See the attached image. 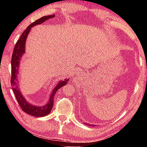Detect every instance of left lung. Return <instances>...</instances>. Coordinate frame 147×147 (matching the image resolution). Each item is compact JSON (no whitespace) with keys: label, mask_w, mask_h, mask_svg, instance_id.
<instances>
[{"label":"left lung","mask_w":147,"mask_h":147,"mask_svg":"<svg viewBox=\"0 0 147 147\" xmlns=\"http://www.w3.org/2000/svg\"><path fill=\"white\" fill-rule=\"evenodd\" d=\"M90 125L91 126H94V125H93V124H90ZM90 125H89V126H90Z\"/></svg>","instance_id":"1"}]
</instances>
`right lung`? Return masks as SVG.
<instances>
[{
    "label": "right lung",
    "mask_w": 147,
    "mask_h": 147,
    "mask_svg": "<svg viewBox=\"0 0 147 147\" xmlns=\"http://www.w3.org/2000/svg\"><path fill=\"white\" fill-rule=\"evenodd\" d=\"M55 17V15H48L45 16L40 18L39 19H37V21L33 22L29 26H28L22 35L20 37L19 39L18 40L17 43L15 44V47H14L13 53L12 55L11 58V83L12 86V89H13L14 94L17 99L18 103H19L20 107L23 110L25 113H27L29 115L33 116H36V117H43L50 113L51 111L52 107L53 106V99L54 96L56 93V92L60 88L63 87L65 86L67 82L69 81V78L68 79H65L63 81H59V83L57 84V85L55 88L51 92L49 102L45 104V106H38L35 105H33L32 104L29 103L27 101V100L23 97V94L21 93L20 89L18 86V79L17 75L19 72V69L20 67V62H21V57L25 53V42L27 40V37L29 35L31 28L34 26L39 25V24L43 23L46 20H48L51 18Z\"/></svg>",
    "instance_id": "1"
}]
</instances>
